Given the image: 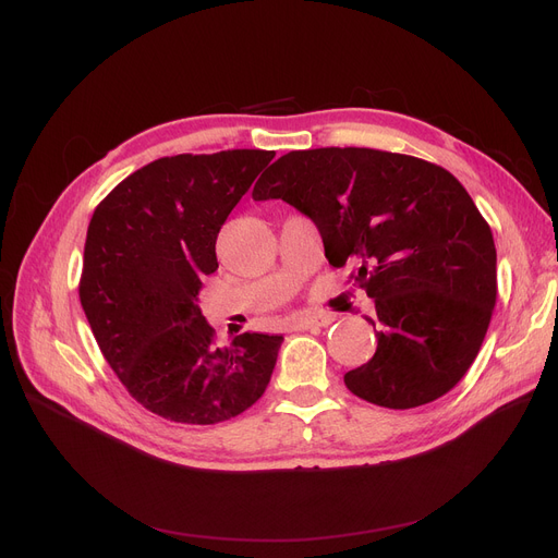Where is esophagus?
<instances>
[{"instance_id": "esophagus-1", "label": "esophagus", "mask_w": 558, "mask_h": 558, "mask_svg": "<svg viewBox=\"0 0 558 558\" xmlns=\"http://www.w3.org/2000/svg\"><path fill=\"white\" fill-rule=\"evenodd\" d=\"M335 320L332 314H301L291 320V328L294 330H314V328H326Z\"/></svg>"}]
</instances>
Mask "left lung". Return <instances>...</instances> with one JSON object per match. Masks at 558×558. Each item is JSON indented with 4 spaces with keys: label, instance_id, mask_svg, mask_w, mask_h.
<instances>
[{
    "label": "left lung",
    "instance_id": "left-lung-1",
    "mask_svg": "<svg viewBox=\"0 0 558 558\" xmlns=\"http://www.w3.org/2000/svg\"><path fill=\"white\" fill-rule=\"evenodd\" d=\"M314 221L332 267L360 264L375 301L377 350L343 375L379 407L448 393L475 362L497 296L493 232L444 167L375 149L289 151L253 187Z\"/></svg>",
    "mask_w": 558,
    "mask_h": 558
}]
</instances>
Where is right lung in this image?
<instances>
[{
	"instance_id": "obj_1",
	"label": "right lung",
	"mask_w": 558,
	"mask_h": 558,
	"mask_svg": "<svg viewBox=\"0 0 558 558\" xmlns=\"http://www.w3.org/2000/svg\"><path fill=\"white\" fill-rule=\"evenodd\" d=\"M274 151L181 154L133 171L87 226L78 296L110 368L149 412L187 425L238 416L267 391L282 337L215 345L201 314L217 234Z\"/></svg>"
}]
</instances>
